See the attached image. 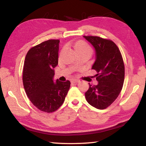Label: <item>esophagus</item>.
<instances>
[{
    "instance_id": "obj_1",
    "label": "esophagus",
    "mask_w": 146,
    "mask_h": 146,
    "mask_svg": "<svg viewBox=\"0 0 146 146\" xmlns=\"http://www.w3.org/2000/svg\"><path fill=\"white\" fill-rule=\"evenodd\" d=\"M79 80H77V79H72V80H71V82L72 83H77L79 82Z\"/></svg>"
}]
</instances>
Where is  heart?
Segmentation results:
<instances>
[{"mask_svg": "<svg viewBox=\"0 0 146 146\" xmlns=\"http://www.w3.org/2000/svg\"><path fill=\"white\" fill-rule=\"evenodd\" d=\"M76 51H87L91 53V49L90 46L84 41H78L75 44L74 46Z\"/></svg>", "mask_w": 146, "mask_h": 146, "instance_id": "heart-1", "label": "heart"}]
</instances>
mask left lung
<instances>
[{"instance_id":"1","label":"left lung","mask_w":146,"mask_h":146,"mask_svg":"<svg viewBox=\"0 0 146 146\" xmlns=\"http://www.w3.org/2000/svg\"><path fill=\"white\" fill-rule=\"evenodd\" d=\"M95 48V60L91 69L97 71V85L89 84L85 93L87 102L99 110L110 106L117 99L124 81V64L120 51L110 40L99 36H84Z\"/></svg>"}]
</instances>
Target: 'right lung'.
I'll return each instance as SVG.
<instances>
[{
    "mask_svg": "<svg viewBox=\"0 0 146 146\" xmlns=\"http://www.w3.org/2000/svg\"><path fill=\"white\" fill-rule=\"evenodd\" d=\"M59 42V40H49L33 47L24 64L23 80L26 95L36 108L46 113L60 107L70 88L69 80H54Z\"/></svg>",
    "mask_w": 146,
    "mask_h": 146,
    "instance_id": "1",
    "label": "right lung"
}]
</instances>
